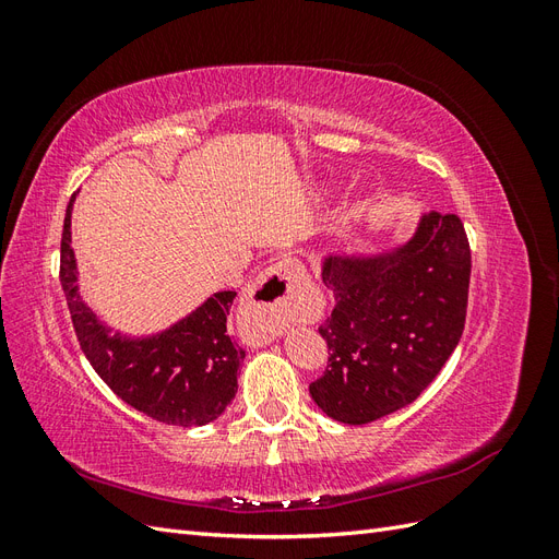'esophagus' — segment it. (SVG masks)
I'll return each instance as SVG.
<instances>
[{"mask_svg": "<svg viewBox=\"0 0 559 559\" xmlns=\"http://www.w3.org/2000/svg\"><path fill=\"white\" fill-rule=\"evenodd\" d=\"M308 273L294 259H280L251 284L240 308L245 343L261 347L275 341L289 321L302 314V296L308 289Z\"/></svg>", "mask_w": 559, "mask_h": 559, "instance_id": "1", "label": "esophagus"}]
</instances>
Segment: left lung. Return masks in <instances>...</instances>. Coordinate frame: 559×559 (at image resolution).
Returning a JSON list of instances; mask_svg holds the SVG:
<instances>
[{
    "mask_svg": "<svg viewBox=\"0 0 559 559\" xmlns=\"http://www.w3.org/2000/svg\"><path fill=\"white\" fill-rule=\"evenodd\" d=\"M335 308L314 403L343 425H368L413 403L441 373L466 324L471 247L462 218L431 212L415 238L382 257H329Z\"/></svg>",
    "mask_w": 559,
    "mask_h": 559,
    "instance_id": "left-lung-1",
    "label": "left lung"
}]
</instances>
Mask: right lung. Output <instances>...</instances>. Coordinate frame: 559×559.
I'll use <instances>...</instances> for the list:
<instances>
[{"label":"right lung","instance_id":"right-lung-1","mask_svg":"<svg viewBox=\"0 0 559 559\" xmlns=\"http://www.w3.org/2000/svg\"><path fill=\"white\" fill-rule=\"evenodd\" d=\"M70 198L60 242V284L79 345L95 373L134 411L175 427H202L226 411L238 392L245 349L228 335L235 292H218L173 329L130 341L109 333L79 296Z\"/></svg>","mask_w":559,"mask_h":559}]
</instances>
